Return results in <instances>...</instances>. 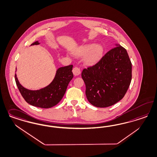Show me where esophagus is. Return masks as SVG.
<instances>
[{
    "mask_svg": "<svg viewBox=\"0 0 157 157\" xmlns=\"http://www.w3.org/2000/svg\"><path fill=\"white\" fill-rule=\"evenodd\" d=\"M72 71H73V75H74L75 76H78V75H79L80 74V73H81L80 69L78 67H74V68L73 69Z\"/></svg>",
    "mask_w": 157,
    "mask_h": 157,
    "instance_id": "1",
    "label": "esophagus"
}]
</instances>
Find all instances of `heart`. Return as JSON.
<instances>
[{"mask_svg": "<svg viewBox=\"0 0 157 157\" xmlns=\"http://www.w3.org/2000/svg\"><path fill=\"white\" fill-rule=\"evenodd\" d=\"M105 48L101 44L88 43L76 47L73 51L76 57H84L86 65H94L101 60L104 56Z\"/></svg>", "mask_w": 157, "mask_h": 157, "instance_id": "heart-1", "label": "heart"}]
</instances>
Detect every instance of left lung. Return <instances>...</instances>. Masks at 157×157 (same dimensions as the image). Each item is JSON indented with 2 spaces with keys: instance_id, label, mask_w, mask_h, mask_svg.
<instances>
[{
  "instance_id": "8db88e82",
  "label": "left lung",
  "mask_w": 157,
  "mask_h": 157,
  "mask_svg": "<svg viewBox=\"0 0 157 157\" xmlns=\"http://www.w3.org/2000/svg\"><path fill=\"white\" fill-rule=\"evenodd\" d=\"M96 65L81 73L86 98L94 106L106 107L123 98L131 84L132 63L127 50L118 44Z\"/></svg>"
}]
</instances>
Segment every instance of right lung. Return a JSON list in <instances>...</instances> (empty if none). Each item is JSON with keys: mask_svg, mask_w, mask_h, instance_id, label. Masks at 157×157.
<instances>
[{"mask_svg": "<svg viewBox=\"0 0 157 157\" xmlns=\"http://www.w3.org/2000/svg\"><path fill=\"white\" fill-rule=\"evenodd\" d=\"M40 44L39 41H36L31 46ZM72 68V65L58 68L50 84L39 90H30L24 88L20 83L15 74L16 84L21 95L28 103L41 108H50L57 105L65 95L67 86L73 77Z\"/></svg>", "mask_w": 157, "mask_h": 157, "instance_id": "right-lung-1", "label": "right lung"}]
</instances>
